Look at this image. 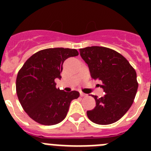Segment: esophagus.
<instances>
[{
	"label": "esophagus",
	"instance_id": "esophagus-1",
	"mask_svg": "<svg viewBox=\"0 0 151 151\" xmlns=\"http://www.w3.org/2000/svg\"><path fill=\"white\" fill-rule=\"evenodd\" d=\"M80 96H81V97H86V96H87V94H85V93H83V92H80Z\"/></svg>",
	"mask_w": 151,
	"mask_h": 151
}]
</instances>
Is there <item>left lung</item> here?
Instances as JSON below:
<instances>
[{
  "mask_svg": "<svg viewBox=\"0 0 151 151\" xmlns=\"http://www.w3.org/2000/svg\"><path fill=\"white\" fill-rule=\"evenodd\" d=\"M80 55L88 64L91 76L101 80L104 97L97 98L96 106L87 111L91 122L109 125L120 119L132 105L138 83L137 74L125 57L113 49L92 46L79 49Z\"/></svg>",
  "mask_w": 151,
  "mask_h": 151,
  "instance_id": "1",
  "label": "left lung"
}]
</instances>
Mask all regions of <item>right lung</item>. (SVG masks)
Returning <instances> with one entry per match:
<instances>
[{"instance_id": "obj_1", "label": "right lung", "mask_w": 151, "mask_h": 151, "mask_svg": "<svg viewBox=\"0 0 151 151\" xmlns=\"http://www.w3.org/2000/svg\"><path fill=\"white\" fill-rule=\"evenodd\" d=\"M78 55L76 49L47 48L31 56L18 72L16 90L18 99L31 119L45 125H56L66 118L73 100L79 92H66L56 88L63 64Z\"/></svg>"}]
</instances>
